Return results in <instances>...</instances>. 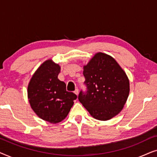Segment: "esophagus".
<instances>
[{
    "mask_svg": "<svg viewBox=\"0 0 157 157\" xmlns=\"http://www.w3.org/2000/svg\"><path fill=\"white\" fill-rule=\"evenodd\" d=\"M74 94H76V95H78V89H76V90L74 91Z\"/></svg>",
    "mask_w": 157,
    "mask_h": 157,
    "instance_id": "1",
    "label": "esophagus"
}]
</instances>
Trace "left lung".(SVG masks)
<instances>
[{
    "instance_id": "1",
    "label": "left lung",
    "mask_w": 157,
    "mask_h": 157,
    "mask_svg": "<svg viewBox=\"0 0 157 157\" xmlns=\"http://www.w3.org/2000/svg\"><path fill=\"white\" fill-rule=\"evenodd\" d=\"M86 93L78 100L94 119L107 121L121 112L129 94V80L117 61L104 53H96L83 66Z\"/></svg>"
}]
</instances>
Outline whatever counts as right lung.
Returning a JSON list of instances; mask_svg holds the SVG:
<instances>
[{
  "instance_id": "right-lung-1",
  "label": "right lung",
  "mask_w": 157,
  "mask_h": 157,
  "mask_svg": "<svg viewBox=\"0 0 157 157\" xmlns=\"http://www.w3.org/2000/svg\"><path fill=\"white\" fill-rule=\"evenodd\" d=\"M61 66L51 59L44 61L36 71L28 85V98L38 117L51 124L65 119L77 96L66 91V85L58 78Z\"/></svg>"
}]
</instances>
